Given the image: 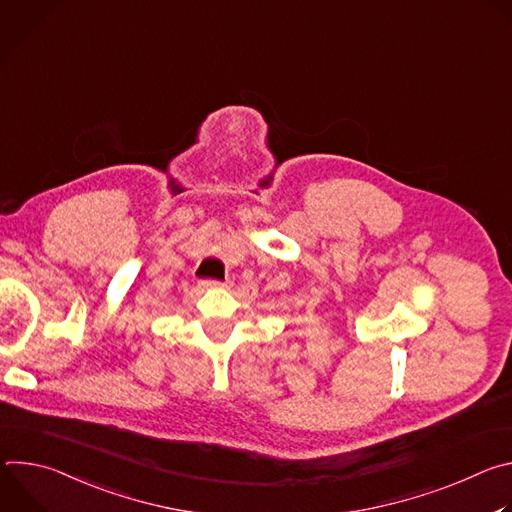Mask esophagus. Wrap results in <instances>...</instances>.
<instances>
[{
    "label": "esophagus",
    "instance_id": "1",
    "mask_svg": "<svg viewBox=\"0 0 512 512\" xmlns=\"http://www.w3.org/2000/svg\"><path fill=\"white\" fill-rule=\"evenodd\" d=\"M202 287L206 289H218V287H225L227 283H221V281H212V279H206V281H200Z\"/></svg>",
    "mask_w": 512,
    "mask_h": 512
}]
</instances>
